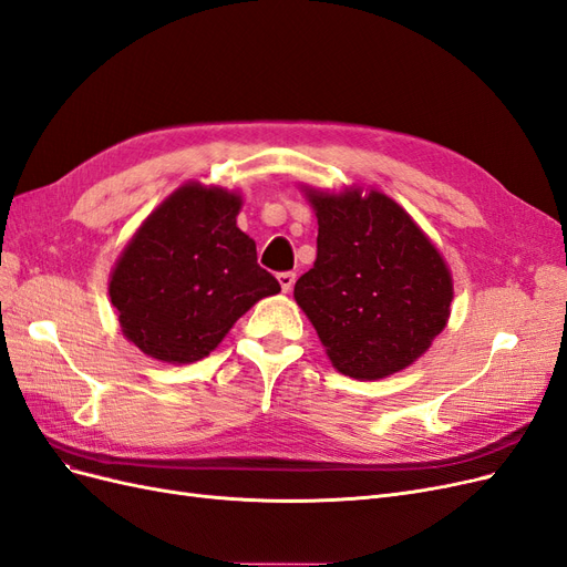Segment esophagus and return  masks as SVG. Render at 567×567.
I'll return each instance as SVG.
<instances>
[{
    "label": "esophagus",
    "instance_id": "1",
    "mask_svg": "<svg viewBox=\"0 0 567 567\" xmlns=\"http://www.w3.org/2000/svg\"><path fill=\"white\" fill-rule=\"evenodd\" d=\"M277 279H279V286L284 292H288L292 288V284H296V275H292V271H281Z\"/></svg>",
    "mask_w": 567,
    "mask_h": 567
}]
</instances>
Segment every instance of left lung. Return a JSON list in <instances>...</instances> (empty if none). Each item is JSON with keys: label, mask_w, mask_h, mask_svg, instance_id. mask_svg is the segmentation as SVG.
Instances as JSON below:
<instances>
[{"label": "left lung", "mask_w": 567, "mask_h": 567, "mask_svg": "<svg viewBox=\"0 0 567 567\" xmlns=\"http://www.w3.org/2000/svg\"><path fill=\"white\" fill-rule=\"evenodd\" d=\"M317 262L292 290L333 368L382 380L413 365L451 319L453 275L410 213L375 187L300 185Z\"/></svg>", "instance_id": "8db88e82"}]
</instances>
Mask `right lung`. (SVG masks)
<instances>
[{"label":"right lung","mask_w":567,"mask_h":567,"mask_svg":"<svg viewBox=\"0 0 567 567\" xmlns=\"http://www.w3.org/2000/svg\"><path fill=\"white\" fill-rule=\"evenodd\" d=\"M237 189L187 181L154 208L116 258L107 292L128 342L162 363L208 357L279 281L237 227Z\"/></svg>","instance_id":"right-lung-1"}]
</instances>
